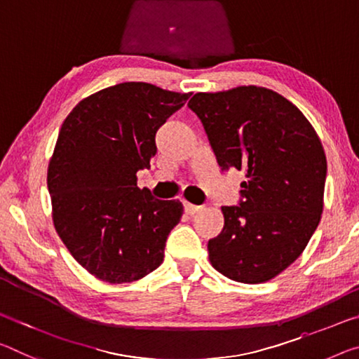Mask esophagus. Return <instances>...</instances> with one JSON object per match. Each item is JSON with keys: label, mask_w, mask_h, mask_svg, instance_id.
Instances as JSON below:
<instances>
[{"label": "esophagus", "mask_w": 359, "mask_h": 359, "mask_svg": "<svg viewBox=\"0 0 359 359\" xmlns=\"http://www.w3.org/2000/svg\"><path fill=\"white\" fill-rule=\"evenodd\" d=\"M184 208H185V212L190 214V215H193V214H196V212H200V210H203V206H195V204H191V203H189V201L184 203Z\"/></svg>", "instance_id": "obj_1"}]
</instances>
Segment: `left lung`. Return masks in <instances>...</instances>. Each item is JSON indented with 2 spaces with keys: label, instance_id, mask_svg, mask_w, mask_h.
<instances>
[{
  "label": "left lung",
  "instance_id": "1",
  "mask_svg": "<svg viewBox=\"0 0 359 359\" xmlns=\"http://www.w3.org/2000/svg\"><path fill=\"white\" fill-rule=\"evenodd\" d=\"M222 169L244 170V200L224 206L208 243L215 270L233 281H270L295 262L321 220L326 153L302 111L275 90L238 86L189 102Z\"/></svg>",
  "mask_w": 359,
  "mask_h": 359
}]
</instances>
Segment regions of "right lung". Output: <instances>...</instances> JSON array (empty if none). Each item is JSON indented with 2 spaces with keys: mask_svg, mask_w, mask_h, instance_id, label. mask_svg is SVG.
<instances>
[{
  "mask_svg": "<svg viewBox=\"0 0 359 359\" xmlns=\"http://www.w3.org/2000/svg\"><path fill=\"white\" fill-rule=\"evenodd\" d=\"M149 83H119L83 99L62 124L48 166L57 235L100 281L142 280L163 264L179 200H155L137 170L155 156V134L189 100Z\"/></svg>",
  "mask_w": 359,
  "mask_h": 359,
  "instance_id": "obj_1",
  "label": "right lung"
}]
</instances>
